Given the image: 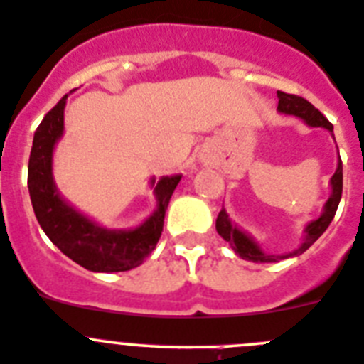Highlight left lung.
Instances as JSON below:
<instances>
[{"mask_svg":"<svg viewBox=\"0 0 364 364\" xmlns=\"http://www.w3.org/2000/svg\"><path fill=\"white\" fill-rule=\"evenodd\" d=\"M278 95V112L280 113H286V115H295L299 119L306 122L308 126H314V128H326L328 132H331L333 135V126L331 122L328 121L326 117L322 115L318 112L317 107L314 106L311 102H308L306 99L299 97V95H289V93H284V91H277ZM331 196L328 198L326 205H324V213L314 220L311 223H308L306 227V236H304V242L300 245L299 249L295 251L287 252V255H267L260 249L255 240L247 235V232H243L242 229H238L236 225H232V221L229 220L227 216L225 208H221L220 214L216 218V230L218 235L221 238L229 242V245L235 249V252L238 257H242L243 260H249V262H260V264H269V262H278V260H284V258H291V257H299L306 249H309L317 242L318 238L322 236V232L328 229V225L331 223L333 220L335 213H337V207H339V201H341V196H343V163H341V157H339V164H337V170L335 173L331 176Z\"/></svg>","mask_w":364,"mask_h":364,"instance_id":"left-lung-1","label":"left lung"}]
</instances>
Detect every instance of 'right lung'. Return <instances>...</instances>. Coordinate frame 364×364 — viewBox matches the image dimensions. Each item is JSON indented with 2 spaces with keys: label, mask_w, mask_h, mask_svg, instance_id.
<instances>
[{
  "label": "right lung",
  "mask_w": 364,
  "mask_h": 364,
  "mask_svg": "<svg viewBox=\"0 0 364 364\" xmlns=\"http://www.w3.org/2000/svg\"><path fill=\"white\" fill-rule=\"evenodd\" d=\"M64 95L34 132L29 157L31 203L34 214L49 240L65 257L95 273H119L141 265L156 249L163 232L164 213L181 176L151 179L157 208L135 229L109 230L65 203L53 179V150L64 134Z\"/></svg>",
  "instance_id": "obj_1"
}]
</instances>
